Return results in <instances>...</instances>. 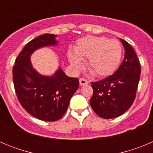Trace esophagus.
<instances>
[{"instance_id": "1", "label": "esophagus", "mask_w": 153, "mask_h": 153, "mask_svg": "<svg viewBox=\"0 0 153 153\" xmlns=\"http://www.w3.org/2000/svg\"><path fill=\"white\" fill-rule=\"evenodd\" d=\"M88 83V81L86 80V79H84V78H80V79H79V84H80L81 86H85V85H87Z\"/></svg>"}]
</instances>
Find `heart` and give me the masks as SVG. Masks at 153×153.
Returning <instances> with one entry per match:
<instances>
[{"label":"heart","mask_w":153,"mask_h":153,"mask_svg":"<svg viewBox=\"0 0 153 153\" xmlns=\"http://www.w3.org/2000/svg\"><path fill=\"white\" fill-rule=\"evenodd\" d=\"M122 54V47L117 40L105 36H86L77 40L74 52L68 51V58L76 69L82 67V60L88 59L87 67L92 74L97 77H106L116 71Z\"/></svg>","instance_id":"b5f03b06"}]
</instances>
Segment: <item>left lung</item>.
<instances>
[{
  "label": "left lung",
  "instance_id": "obj_1",
  "mask_svg": "<svg viewBox=\"0 0 153 153\" xmlns=\"http://www.w3.org/2000/svg\"><path fill=\"white\" fill-rule=\"evenodd\" d=\"M125 49L123 61L118 70L108 77L92 82L91 107L99 117L113 119L123 114L132 106L136 95L141 67L130 44L121 39Z\"/></svg>",
  "mask_w": 153,
  "mask_h": 153
}]
</instances>
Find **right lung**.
I'll list each match as a JSON object with an SVG mask.
<instances>
[{
  "instance_id": "obj_1",
  "label": "right lung",
  "mask_w": 153,
  "mask_h": 153,
  "mask_svg": "<svg viewBox=\"0 0 153 153\" xmlns=\"http://www.w3.org/2000/svg\"><path fill=\"white\" fill-rule=\"evenodd\" d=\"M56 36L45 33L27 43L13 67V85L21 105L31 116L47 122L62 118L79 87V79L67 76L60 68L52 76H44L32 67L30 55L40 47L56 45Z\"/></svg>"
}]
</instances>
